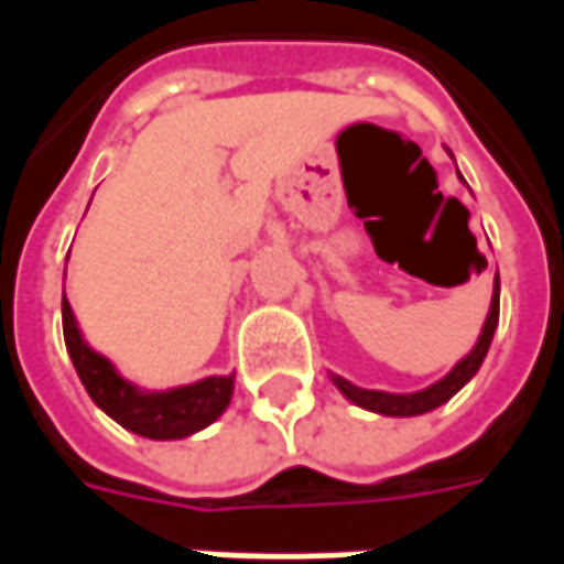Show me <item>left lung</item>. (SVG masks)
<instances>
[{
    "instance_id": "obj_1",
    "label": "left lung",
    "mask_w": 564,
    "mask_h": 564,
    "mask_svg": "<svg viewBox=\"0 0 564 564\" xmlns=\"http://www.w3.org/2000/svg\"><path fill=\"white\" fill-rule=\"evenodd\" d=\"M465 181V177H462ZM498 274L496 283H492V302H489V314L484 319V329L477 335V344H474L468 354L462 356L456 366L449 368L447 375L441 380H435L432 387H425V390L416 392H383V390H362V387H356L341 375H329L332 383L338 387L347 402H354L356 408H366L371 414L380 416H420L429 414V411H435L444 402H449L456 392L468 383V380L477 375V368L484 366L486 354H489V344H492V335L498 329Z\"/></svg>"
}]
</instances>
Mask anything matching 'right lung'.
Instances as JSON below:
<instances>
[{"instance_id":"add662e5","label":"right lung","mask_w":564,"mask_h":564,"mask_svg":"<svg viewBox=\"0 0 564 564\" xmlns=\"http://www.w3.org/2000/svg\"><path fill=\"white\" fill-rule=\"evenodd\" d=\"M63 335L75 371L96 408L129 429L132 435L150 441H181L220 420L223 411L232 402L235 375H210L172 390H141L139 383H132L117 371L108 356L96 354L84 341V332L66 295H63Z\"/></svg>"}]
</instances>
